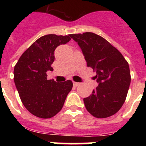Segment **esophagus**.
Wrapping results in <instances>:
<instances>
[{
	"label": "esophagus",
	"mask_w": 146,
	"mask_h": 146,
	"mask_svg": "<svg viewBox=\"0 0 146 146\" xmlns=\"http://www.w3.org/2000/svg\"><path fill=\"white\" fill-rule=\"evenodd\" d=\"M73 85H74V87H77V86H79L80 85V82H73Z\"/></svg>",
	"instance_id": "esophagus-1"
}]
</instances>
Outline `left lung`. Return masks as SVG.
<instances>
[{
  "label": "left lung",
  "mask_w": 146,
  "mask_h": 146,
  "mask_svg": "<svg viewBox=\"0 0 146 146\" xmlns=\"http://www.w3.org/2000/svg\"><path fill=\"white\" fill-rule=\"evenodd\" d=\"M70 36L80 47L88 66L96 72L99 86L83 99L86 110L96 118L113 115L127 96L131 82L128 62L115 47L96 33H73Z\"/></svg>",
  "instance_id": "left-lung-1"
}]
</instances>
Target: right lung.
<instances>
[{
    "label": "right lung",
    "instance_id": "add662e5",
    "mask_svg": "<svg viewBox=\"0 0 146 146\" xmlns=\"http://www.w3.org/2000/svg\"><path fill=\"white\" fill-rule=\"evenodd\" d=\"M71 40L70 35H45L33 42L18 60L14 69V80L25 108L35 116L50 118L64 106L72 90L71 80L56 82L47 79V71L55 60L54 51Z\"/></svg>",
    "mask_w": 146,
    "mask_h": 146
}]
</instances>
